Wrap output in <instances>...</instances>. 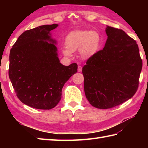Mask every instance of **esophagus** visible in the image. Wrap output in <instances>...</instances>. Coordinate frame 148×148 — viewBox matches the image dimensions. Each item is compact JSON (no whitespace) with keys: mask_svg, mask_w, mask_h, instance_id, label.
Listing matches in <instances>:
<instances>
[{"mask_svg":"<svg viewBox=\"0 0 148 148\" xmlns=\"http://www.w3.org/2000/svg\"><path fill=\"white\" fill-rule=\"evenodd\" d=\"M82 67L81 66H78V68H77V71L78 72H82Z\"/></svg>","mask_w":148,"mask_h":148,"instance_id":"esophagus-1","label":"esophagus"}]
</instances>
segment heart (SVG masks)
I'll return each mask as SVG.
<instances>
[{"label":"heart","instance_id":"b5f03b06","mask_svg":"<svg viewBox=\"0 0 148 148\" xmlns=\"http://www.w3.org/2000/svg\"><path fill=\"white\" fill-rule=\"evenodd\" d=\"M101 37L98 32L84 30L72 31L65 38L64 44L66 49L62 51L64 56L71 57L72 52L79 49L80 57L84 59L93 57L99 51Z\"/></svg>","mask_w":148,"mask_h":148}]
</instances>
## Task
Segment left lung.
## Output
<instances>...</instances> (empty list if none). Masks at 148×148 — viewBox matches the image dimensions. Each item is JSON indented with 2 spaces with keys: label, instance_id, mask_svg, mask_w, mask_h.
<instances>
[{
  "label": "left lung",
  "instance_id": "left-lung-1",
  "mask_svg": "<svg viewBox=\"0 0 148 148\" xmlns=\"http://www.w3.org/2000/svg\"><path fill=\"white\" fill-rule=\"evenodd\" d=\"M103 49L82 69L84 91L92 106L111 108L133 97L142 68L138 46L121 29L106 26Z\"/></svg>",
  "mask_w": 148,
  "mask_h": 148
}]
</instances>
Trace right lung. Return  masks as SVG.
Listing matches in <instances>:
<instances>
[{"label": "right lung", "instance_id": "right-lung-1", "mask_svg": "<svg viewBox=\"0 0 148 148\" xmlns=\"http://www.w3.org/2000/svg\"><path fill=\"white\" fill-rule=\"evenodd\" d=\"M58 24L25 31L10 53L9 77L18 99L40 110L53 108L61 99L65 82L77 72V64L60 62L56 40L51 31Z\"/></svg>", "mask_w": 148, "mask_h": 148}]
</instances>
